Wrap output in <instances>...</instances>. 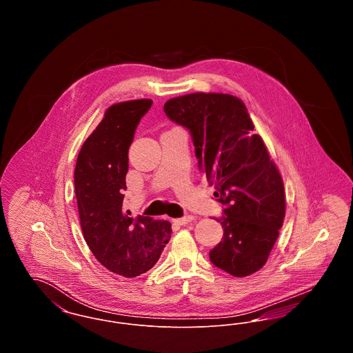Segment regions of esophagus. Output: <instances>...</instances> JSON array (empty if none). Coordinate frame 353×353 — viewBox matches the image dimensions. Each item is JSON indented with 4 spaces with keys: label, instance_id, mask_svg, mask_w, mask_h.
Here are the masks:
<instances>
[{
    "label": "esophagus",
    "instance_id": "1",
    "mask_svg": "<svg viewBox=\"0 0 353 353\" xmlns=\"http://www.w3.org/2000/svg\"><path fill=\"white\" fill-rule=\"evenodd\" d=\"M194 219L193 216H190V214H188V216H184V217H181V219H176V222L179 223V225H181V226H184V225H188L189 222H192Z\"/></svg>",
    "mask_w": 353,
    "mask_h": 353
}]
</instances>
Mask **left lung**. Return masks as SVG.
<instances>
[{"mask_svg": "<svg viewBox=\"0 0 353 353\" xmlns=\"http://www.w3.org/2000/svg\"><path fill=\"white\" fill-rule=\"evenodd\" d=\"M192 136L199 169L214 185L223 236L210 262L234 276L262 269L285 219V188L245 104L233 95L196 92L164 104Z\"/></svg>", "mask_w": 353, "mask_h": 353, "instance_id": "left-lung-1", "label": "left lung"}]
</instances>
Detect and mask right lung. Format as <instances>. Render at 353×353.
I'll return each mask as SVG.
<instances>
[{"mask_svg": "<svg viewBox=\"0 0 353 353\" xmlns=\"http://www.w3.org/2000/svg\"><path fill=\"white\" fill-rule=\"evenodd\" d=\"M151 105V99L111 105L84 141L74 172L84 239L104 268L125 278L151 270L172 233L168 221L132 219L123 208L128 150Z\"/></svg>", "mask_w": 353, "mask_h": 353, "instance_id": "obj_1", "label": "right lung"}]
</instances>
